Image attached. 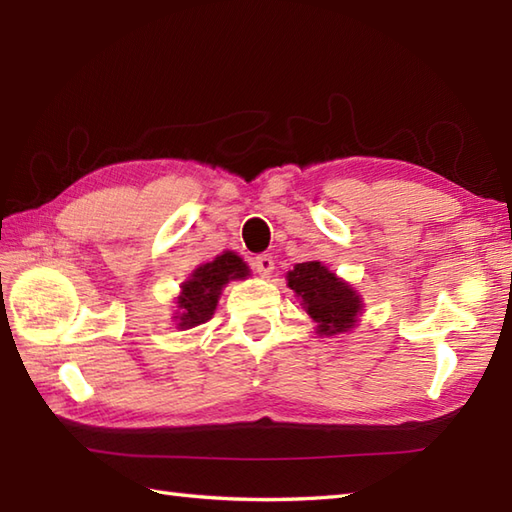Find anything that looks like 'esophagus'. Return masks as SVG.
<instances>
[{
  "label": "esophagus",
  "mask_w": 512,
  "mask_h": 512,
  "mask_svg": "<svg viewBox=\"0 0 512 512\" xmlns=\"http://www.w3.org/2000/svg\"><path fill=\"white\" fill-rule=\"evenodd\" d=\"M253 266H255V270L262 277H270V273H273V270H275V259L270 257V255H257Z\"/></svg>",
  "instance_id": "esophagus-1"
}]
</instances>
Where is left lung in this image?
<instances>
[{
  "instance_id": "left-lung-1",
  "label": "left lung",
  "mask_w": 512,
  "mask_h": 512,
  "mask_svg": "<svg viewBox=\"0 0 512 512\" xmlns=\"http://www.w3.org/2000/svg\"><path fill=\"white\" fill-rule=\"evenodd\" d=\"M288 286L301 297V306L319 323L321 334L347 332L361 312L356 292L336 279L321 262H303L288 273Z\"/></svg>"
}]
</instances>
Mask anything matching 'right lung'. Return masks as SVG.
<instances>
[{
    "instance_id": "right-lung-1",
    "label": "right lung",
    "mask_w": 512,
    "mask_h": 512,
    "mask_svg": "<svg viewBox=\"0 0 512 512\" xmlns=\"http://www.w3.org/2000/svg\"><path fill=\"white\" fill-rule=\"evenodd\" d=\"M246 275V264L235 253H231V250L215 257L213 262L195 268V273L182 286V295L178 297L176 319L180 321V328H193V325L209 321L228 279H244Z\"/></svg>"
}]
</instances>
